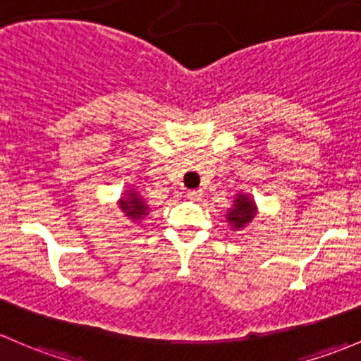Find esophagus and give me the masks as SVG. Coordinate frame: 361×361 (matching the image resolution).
Returning a JSON list of instances; mask_svg holds the SVG:
<instances>
[{
  "label": "esophagus",
  "mask_w": 361,
  "mask_h": 361,
  "mask_svg": "<svg viewBox=\"0 0 361 361\" xmlns=\"http://www.w3.org/2000/svg\"><path fill=\"white\" fill-rule=\"evenodd\" d=\"M202 189H191V191H188L185 192V196H188L189 200H200L202 198Z\"/></svg>",
  "instance_id": "obj_1"
}]
</instances>
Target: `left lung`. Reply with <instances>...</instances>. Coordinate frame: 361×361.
I'll return each instance as SVG.
<instances>
[{
    "mask_svg": "<svg viewBox=\"0 0 361 361\" xmlns=\"http://www.w3.org/2000/svg\"><path fill=\"white\" fill-rule=\"evenodd\" d=\"M257 215V203L248 192L238 191L233 200V207L226 212V222L231 226L233 231L247 228Z\"/></svg>",
    "mask_w": 361,
    "mask_h": 361,
    "instance_id": "1",
    "label": "left lung"
}]
</instances>
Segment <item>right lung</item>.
I'll return each instance as SVG.
<instances>
[{"instance_id": "add662e5", "label": "right lung", "mask_w": 361, "mask_h": 361, "mask_svg": "<svg viewBox=\"0 0 361 361\" xmlns=\"http://www.w3.org/2000/svg\"><path fill=\"white\" fill-rule=\"evenodd\" d=\"M118 207L121 208L125 217H128L132 222L142 221L149 214V205H147L146 198L133 185H126L125 192L118 200Z\"/></svg>"}]
</instances>
